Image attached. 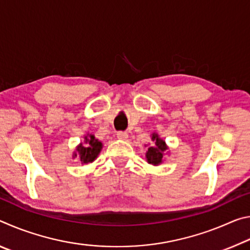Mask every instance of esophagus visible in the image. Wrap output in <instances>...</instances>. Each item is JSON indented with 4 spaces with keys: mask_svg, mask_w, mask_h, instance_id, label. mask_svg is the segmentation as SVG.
<instances>
[{
    "mask_svg": "<svg viewBox=\"0 0 250 250\" xmlns=\"http://www.w3.org/2000/svg\"><path fill=\"white\" fill-rule=\"evenodd\" d=\"M117 138L120 139V140H126L128 139V133L125 131H119V132H117Z\"/></svg>",
    "mask_w": 250,
    "mask_h": 250,
    "instance_id": "obj_1",
    "label": "esophagus"
}]
</instances>
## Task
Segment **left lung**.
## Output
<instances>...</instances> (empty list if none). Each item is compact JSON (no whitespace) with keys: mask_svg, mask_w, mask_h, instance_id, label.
<instances>
[{"mask_svg":"<svg viewBox=\"0 0 250 250\" xmlns=\"http://www.w3.org/2000/svg\"><path fill=\"white\" fill-rule=\"evenodd\" d=\"M152 141L154 142V146H150L146 153L147 163L152 166H159L162 163L164 152L167 150V146L163 139H161L158 134H152Z\"/></svg>","mask_w":250,"mask_h":250,"instance_id":"1","label":"left lung"}]
</instances>
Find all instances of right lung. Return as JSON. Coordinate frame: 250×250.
Instances as JSON below:
<instances>
[{"mask_svg":"<svg viewBox=\"0 0 250 250\" xmlns=\"http://www.w3.org/2000/svg\"><path fill=\"white\" fill-rule=\"evenodd\" d=\"M101 149H103V143L96 139L94 134H88L84 137V146L80 143L74 153V158L79 155L82 163H91L99 155Z\"/></svg>","mask_w":250,"mask_h":250,"instance_id":"obj_1","label":"right lung"}]
</instances>
